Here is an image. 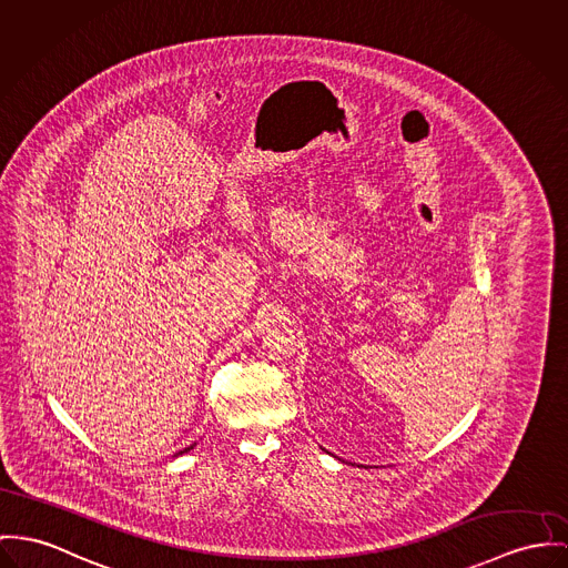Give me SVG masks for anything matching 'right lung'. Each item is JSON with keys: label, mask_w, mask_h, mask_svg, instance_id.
<instances>
[{"label": "right lung", "mask_w": 568, "mask_h": 568, "mask_svg": "<svg viewBox=\"0 0 568 568\" xmlns=\"http://www.w3.org/2000/svg\"><path fill=\"white\" fill-rule=\"evenodd\" d=\"M187 449H192V447H187ZM187 449H183V452H187Z\"/></svg>", "instance_id": "1"}]
</instances>
